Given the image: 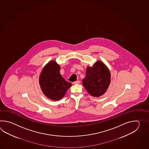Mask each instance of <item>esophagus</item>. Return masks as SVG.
<instances>
[{"label": "esophagus", "mask_w": 149, "mask_h": 149, "mask_svg": "<svg viewBox=\"0 0 149 149\" xmlns=\"http://www.w3.org/2000/svg\"><path fill=\"white\" fill-rule=\"evenodd\" d=\"M79 83H80V81H79V80H77V81H76L73 82V84H78Z\"/></svg>", "instance_id": "34e87169"}]
</instances>
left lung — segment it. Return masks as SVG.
Listing matches in <instances>:
<instances>
[{
	"label": "left lung",
	"instance_id": "obj_1",
	"mask_svg": "<svg viewBox=\"0 0 149 149\" xmlns=\"http://www.w3.org/2000/svg\"><path fill=\"white\" fill-rule=\"evenodd\" d=\"M111 82V74L108 67L97 61L92 67H87L82 85L91 95L100 97L107 91Z\"/></svg>",
	"mask_w": 149,
	"mask_h": 149
}]
</instances>
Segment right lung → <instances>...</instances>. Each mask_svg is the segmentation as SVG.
<instances>
[{"label":"right lung","mask_w":149,"mask_h":149,"mask_svg":"<svg viewBox=\"0 0 149 149\" xmlns=\"http://www.w3.org/2000/svg\"><path fill=\"white\" fill-rule=\"evenodd\" d=\"M60 71V65L55 61H51L45 66L39 77V84L43 93L54 101L63 98L72 86L71 82L62 78Z\"/></svg>","instance_id":"add662e5"}]
</instances>
